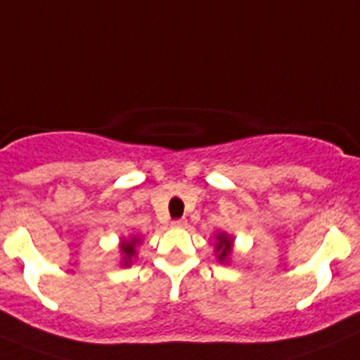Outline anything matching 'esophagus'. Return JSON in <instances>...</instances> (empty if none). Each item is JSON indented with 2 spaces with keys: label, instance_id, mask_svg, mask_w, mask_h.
I'll return each mask as SVG.
<instances>
[{
  "label": "esophagus",
  "instance_id": "obj_1",
  "mask_svg": "<svg viewBox=\"0 0 360 360\" xmlns=\"http://www.w3.org/2000/svg\"><path fill=\"white\" fill-rule=\"evenodd\" d=\"M173 227H186L187 225V219L186 218H178V219H173Z\"/></svg>",
  "mask_w": 360,
  "mask_h": 360
}]
</instances>
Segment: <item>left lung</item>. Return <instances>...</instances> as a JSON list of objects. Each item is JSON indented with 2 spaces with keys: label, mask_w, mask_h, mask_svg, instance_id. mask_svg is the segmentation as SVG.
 <instances>
[{
  "label": "left lung",
  "mask_w": 360,
  "mask_h": 360,
  "mask_svg": "<svg viewBox=\"0 0 360 360\" xmlns=\"http://www.w3.org/2000/svg\"><path fill=\"white\" fill-rule=\"evenodd\" d=\"M231 245H232V240L227 236V234H219V236H218V247H216V250H218L219 262L227 259V256L231 254Z\"/></svg>",
  "instance_id": "obj_1"
}]
</instances>
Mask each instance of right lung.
<instances>
[{"mask_svg": "<svg viewBox=\"0 0 360 360\" xmlns=\"http://www.w3.org/2000/svg\"><path fill=\"white\" fill-rule=\"evenodd\" d=\"M136 243H139V240H136V238H133L131 241H124L122 247H120V249H122V252H124V256H126V265H128V262L133 257V254H135V245Z\"/></svg>", "mask_w": 360, "mask_h": 360, "instance_id": "obj_1", "label": "right lung"}]
</instances>
